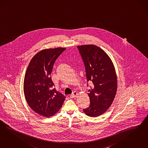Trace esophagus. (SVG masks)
I'll use <instances>...</instances> for the list:
<instances>
[{"instance_id":"34e87169","label":"esophagus","mask_w":148,"mask_h":148,"mask_svg":"<svg viewBox=\"0 0 148 148\" xmlns=\"http://www.w3.org/2000/svg\"><path fill=\"white\" fill-rule=\"evenodd\" d=\"M78 95V94L76 92H73L72 94L70 95V98H75L77 97V96Z\"/></svg>"}]
</instances>
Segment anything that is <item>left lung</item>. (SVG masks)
Wrapping results in <instances>:
<instances>
[{"label": "left lung", "instance_id": "left-lung-1", "mask_svg": "<svg viewBox=\"0 0 148 148\" xmlns=\"http://www.w3.org/2000/svg\"><path fill=\"white\" fill-rule=\"evenodd\" d=\"M86 68L87 82L93 84L88 95L90 104L83 110L90 117H97L106 112L112 103L117 89V78L113 62L103 50L88 44L78 45Z\"/></svg>", "mask_w": 148, "mask_h": 148}]
</instances>
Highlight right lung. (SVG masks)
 <instances>
[{"label": "right lung", "mask_w": 148, "mask_h": 148, "mask_svg": "<svg viewBox=\"0 0 148 148\" xmlns=\"http://www.w3.org/2000/svg\"><path fill=\"white\" fill-rule=\"evenodd\" d=\"M66 49L59 47L42 50L31 59L25 73L23 92L30 108L43 117L55 115L65 97L53 87L50 77L56 59Z\"/></svg>", "instance_id": "1"}]
</instances>
